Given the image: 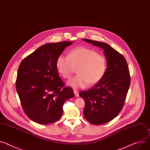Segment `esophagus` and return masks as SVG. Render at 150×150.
Returning a JSON list of instances; mask_svg holds the SVG:
<instances>
[{
  "instance_id": "1",
  "label": "esophagus",
  "mask_w": 150,
  "mask_h": 150,
  "mask_svg": "<svg viewBox=\"0 0 150 150\" xmlns=\"http://www.w3.org/2000/svg\"><path fill=\"white\" fill-rule=\"evenodd\" d=\"M74 93L75 96L76 97H78V96H79V92H78V91H76V90H74Z\"/></svg>"
}]
</instances>
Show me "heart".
<instances>
[{"label": "heart", "mask_w": 150, "mask_h": 150, "mask_svg": "<svg viewBox=\"0 0 150 150\" xmlns=\"http://www.w3.org/2000/svg\"><path fill=\"white\" fill-rule=\"evenodd\" d=\"M56 66L59 74L66 79L71 78L78 67V75L69 79L67 84L74 88H85L103 78L107 70V59L94 49L79 46L71 49L68 56L59 55Z\"/></svg>", "instance_id": "obj_1"}]
</instances>
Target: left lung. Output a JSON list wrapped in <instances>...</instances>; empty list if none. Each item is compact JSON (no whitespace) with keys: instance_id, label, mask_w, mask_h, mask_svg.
Instances as JSON below:
<instances>
[{"instance_id":"left-lung-1","label":"left lung","mask_w":150,"mask_h":150,"mask_svg":"<svg viewBox=\"0 0 150 150\" xmlns=\"http://www.w3.org/2000/svg\"><path fill=\"white\" fill-rule=\"evenodd\" d=\"M103 49L107 70L103 78L94 87L79 94L85 102L84 116L95 125L107 123L122 110L130 85V76L126 59L109 45L83 39Z\"/></svg>"}]
</instances>
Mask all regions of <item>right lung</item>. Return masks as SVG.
<instances>
[{"mask_svg": "<svg viewBox=\"0 0 150 150\" xmlns=\"http://www.w3.org/2000/svg\"><path fill=\"white\" fill-rule=\"evenodd\" d=\"M73 42L44 45L26 57L20 64L16 91L28 117L40 124L60 118L63 106L75 96L71 87H64L56 66L57 59Z\"/></svg>", "mask_w": 150, "mask_h": 150, "instance_id": "1", "label": "right lung"}]
</instances>
